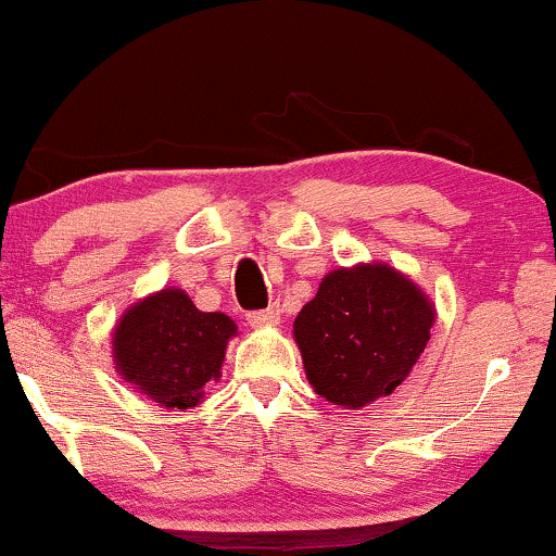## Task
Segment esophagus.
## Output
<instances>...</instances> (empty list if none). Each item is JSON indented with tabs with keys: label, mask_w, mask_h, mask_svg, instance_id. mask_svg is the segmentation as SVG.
<instances>
[{
	"label": "esophagus",
	"mask_w": 556,
	"mask_h": 556,
	"mask_svg": "<svg viewBox=\"0 0 556 556\" xmlns=\"http://www.w3.org/2000/svg\"><path fill=\"white\" fill-rule=\"evenodd\" d=\"M278 319H280V312L276 306H267V309L247 314V325L250 327H270V325H278Z\"/></svg>",
	"instance_id": "1"
}]
</instances>
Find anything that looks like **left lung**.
<instances>
[{
  "label": "left lung",
  "instance_id": "8db88e82",
  "mask_svg": "<svg viewBox=\"0 0 556 556\" xmlns=\"http://www.w3.org/2000/svg\"><path fill=\"white\" fill-rule=\"evenodd\" d=\"M435 312L389 265L332 270L293 321L314 392L358 409L392 394L430 340Z\"/></svg>",
  "mask_w": 556,
  "mask_h": 556
}]
</instances>
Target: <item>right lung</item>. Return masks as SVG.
<instances>
[{"instance_id":"add662e5","label":"right lung","mask_w":556,"mask_h":556,"mask_svg":"<svg viewBox=\"0 0 556 556\" xmlns=\"http://www.w3.org/2000/svg\"><path fill=\"white\" fill-rule=\"evenodd\" d=\"M235 332L226 314L195 309L185 291L164 289L123 314L113 332L115 366L149 400L188 409L218 379Z\"/></svg>"}]
</instances>
